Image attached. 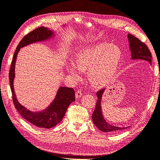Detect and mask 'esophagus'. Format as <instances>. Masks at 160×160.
I'll return each instance as SVG.
<instances>
[{
  "mask_svg": "<svg viewBox=\"0 0 160 160\" xmlns=\"http://www.w3.org/2000/svg\"><path fill=\"white\" fill-rule=\"evenodd\" d=\"M81 96H82V92H81V91H78L76 92V93H75V97H76L77 98H81Z\"/></svg>",
  "mask_w": 160,
  "mask_h": 160,
  "instance_id": "obj_1",
  "label": "esophagus"
}]
</instances>
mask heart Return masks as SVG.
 Segmentation results:
<instances>
[{
	"mask_svg": "<svg viewBox=\"0 0 160 160\" xmlns=\"http://www.w3.org/2000/svg\"><path fill=\"white\" fill-rule=\"evenodd\" d=\"M122 52L115 44L98 43L79 48L73 55V62L66 66L68 73L75 79L80 78V71H88L91 83L96 87L109 82L116 75Z\"/></svg>",
	"mask_w": 160,
	"mask_h": 160,
	"instance_id": "1",
	"label": "heart"
}]
</instances>
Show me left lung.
I'll use <instances>...</instances> for the list:
<instances>
[{
    "mask_svg": "<svg viewBox=\"0 0 160 160\" xmlns=\"http://www.w3.org/2000/svg\"><path fill=\"white\" fill-rule=\"evenodd\" d=\"M128 41L129 43V49L131 51V59L132 60H143L148 62L150 65L152 62V55L150 52L149 49L146 47V44L140 41L135 36L131 34L127 35ZM106 89L102 90L97 92V102L96 104V107L92 115V119L95 126L102 132H109V133H115L120 132L125 129L128 128V127H121L118 126H114L109 123H108L104 119L103 114L102 112V106H101V101Z\"/></svg>",
    "mask_w": 160,
    "mask_h": 160,
    "instance_id": "8db88e82",
    "label": "left lung"
}]
</instances>
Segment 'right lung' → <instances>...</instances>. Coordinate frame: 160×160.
<instances>
[{
	"instance_id": "1",
	"label": "right lung",
	"mask_w": 160,
	"mask_h": 160,
	"mask_svg": "<svg viewBox=\"0 0 160 160\" xmlns=\"http://www.w3.org/2000/svg\"><path fill=\"white\" fill-rule=\"evenodd\" d=\"M66 25H62V27L64 28ZM56 36V35L53 30L44 27L37 28L25 35L16 48L9 73L10 88L15 108L23 118L39 128H52L60 122L64 117L68 106L75 100V91L72 88L60 87L54 100L45 109L36 112L30 110L18 102L15 92L14 81L15 79L16 62L20 48L35 42L48 41L54 39Z\"/></svg>"
}]
</instances>
